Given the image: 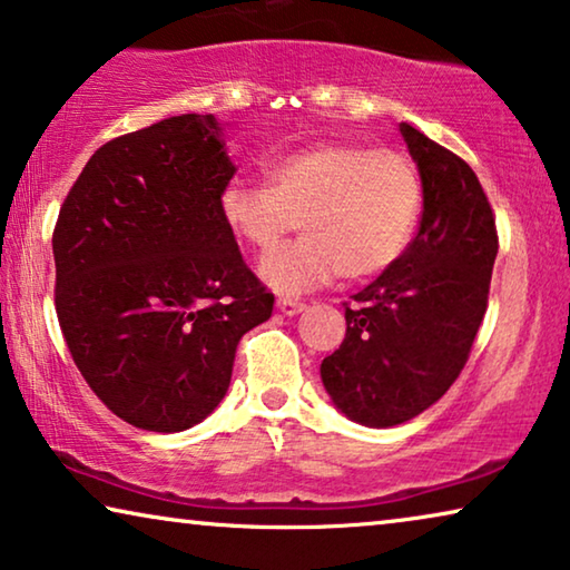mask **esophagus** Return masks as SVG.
<instances>
[{"instance_id": "obj_1", "label": "esophagus", "mask_w": 570, "mask_h": 570, "mask_svg": "<svg viewBox=\"0 0 570 570\" xmlns=\"http://www.w3.org/2000/svg\"><path fill=\"white\" fill-rule=\"evenodd\" d=\"M277 308L285 313V316H295V313H301L305 308V303L298 298H279L277 301Z\"/></svg>"}]
</instances>
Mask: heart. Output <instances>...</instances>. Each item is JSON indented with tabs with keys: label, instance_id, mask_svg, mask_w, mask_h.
Segmentation results:
<instances>
[{
	"label": "heart",
	"instance_id": "heart-1",
	"mask_svg": "<svg viewBox=\"0 0 570 570\" xmlns=\"http://www.w3.org/2000/svg\"><path fill=\"white\" fill-rule=\"evenodd\" d=\"M265 175L267 185L226 187L220 213L262 257L304 220L302 242L262 265L279 293L381 275L409 246L422 210L416 164L395 148L313 144L272 161Z\"/></svg>",
	"mask_w": 570,
	"mask_h": 570
}]
</instances>
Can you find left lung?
Masks as SVG:
<instances>
[{"label": "left lung", "mask_w": 570, "mask_h": 570, "mask_svg": "<svg viewBox=\"0 0 570 570\" xmlns=\"http://www.w3.org/2000/svg\"><path fill=\"white\" fill-rule=\"evenodd\" d=\"M424 210L399 259L344 303L346 334L321 362L334 406L365 426L422 414L458 381L489 308L497 218L475 171L409 122Z\"/></svg>", "instance_id": "obj_1"}]
</instances>
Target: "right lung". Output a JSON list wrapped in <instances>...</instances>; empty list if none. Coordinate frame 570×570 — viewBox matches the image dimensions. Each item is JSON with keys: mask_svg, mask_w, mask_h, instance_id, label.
Instances as JSON below:
<instances>
[{"mask_svg": "<svg viewBox=\"0 0 570 570\" xmlns=\"http://www.w3.org/2000/svg\"><path fill=\"white\" fill-rule=\"evenodd\" d=\"M234 171L218 120L177 115L97 148L59 210L61 334L97 399L138 429L203 422L242 336L272 316L220 213Z\"/></svg>", "mask_w": 570, "mask_h": 570, "instance_id": "obj_1", "label": "right lung"}]
</instances>
